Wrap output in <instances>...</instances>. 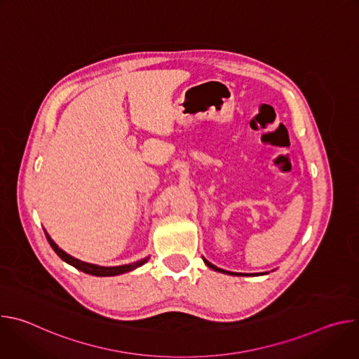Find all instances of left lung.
<instances>
[{
    "label": "left lung",
    "mask_w": 359,
    "mask_h": 359,
    "mask_svg": "<svg viewBox=\"0 0 359 359\" xmlns=\"http://www.w3.org/2000/svg\"><path fill=\"white\" fill-rule=\"evenodd\" d=\"M203 262H204V264H206L208 267H210L212 270H215V271H219V273H223V274H230V276H247V277H250V276H262V274H250V273H231V271H227V270H223V269H219V267H216L215 264L209 263L206 259H203ZM263 274H269V273H263Z\"/></svg>",
    "instance_id": "1"
}]
</instances>
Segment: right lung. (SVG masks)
I'll return each instance as SVG.
<instances>
[{"label":"right lung","mask_w":359,"mask_h":359,"mask_svg":"<svg viewBox=\"0 0 359 359\" xmlns=\"http://www.w3.org/2000/svg\"><path fill=\"white\" fill-rule=\"evenodd\" d=\"M45 236H46V240L48 243L50 244V247H53V250L60 255V259L64 260L65 263H68L69 266L78 269L79 271H83L86 274H90V276H95V277H112V276H121L123 273H129L140 266H143L149 257H144L142 260H137L135 263H130V264H123V266H115V267H104V266H96V264H90V263H86V262H82L79 259H75L72 257L71 254L65 252L62 248H60V245L50 238V236L46 233L45 230Z\"/></svg>","instance_id":"1"}]
</instances>
